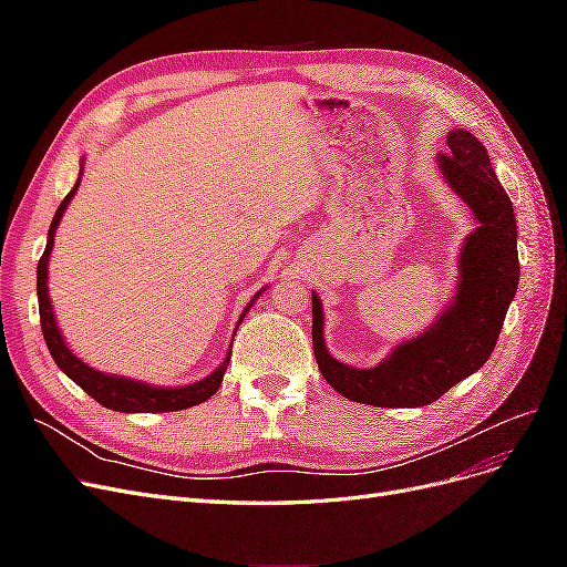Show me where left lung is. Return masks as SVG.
Returning a JSON list of instances; mask_svg holds the SVG:
<instances>
[{
  "label": "left lung",
  "instance_id": "obj_1",
  "mask_svg": "<svg viewBox=\"0 0 567 567\" xmlns=\"http://www.w3.org/2000/svg\"><path fill=\"white\" fill-rule=\"evenodd\" d=\"M437 165L480 227L458 255V288L444 315L373 369H354L326 350L323 312L312 296V346L319 371L342 398L375 406H425L468 379L494 352L518 288V229L513 203L494 175L487 148L466 130L447 134Z\"/></svg>",
  "mask_w": 567,
  "mask_h": 567
}]
</instances>
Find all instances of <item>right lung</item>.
<instances>
[{
  "label": "right lung",
  "mask_w": 567,
  "mask_h": 567,
  "mask_svg": "<svg viewBox=\"0 0 567 567\" xmlns=\"http://www.w3.org/2000/svg\"><path fill=\"white\" fill-rule=\"evenodd\" d=\"M78 186H80V179L75 182L71 192H68V196L61 200L54 219H51V227L47 234V248H44V252L40 257V265H38L40 323H42L44 342H47L51 357H54V362L59 364V369L68 375V379L78 383L101 406L113 409V411H123V414H161V411H179V409H188V406H196L205 400H210L217 392L221 379H225V371H227L229 359H231L229 357L231 350L227 352L225 362H221L210 375H205L203 381L192 383V385H182V388H158V385H148L142 381L123 379V375H111L104 371H96L90 364H84L82 359H78L71 352V348L65 346V340L56 326L54 312H51V300H49V288H47V279H49L47 267H49V252H51V248H54L56 227L68 208V203H71V198L75 196ZM248 310H250V305L246 307V312ZM246 312L241 317H246Z\"/></svg>",
  "instance_id": "obj_1"
}]
</instances>
